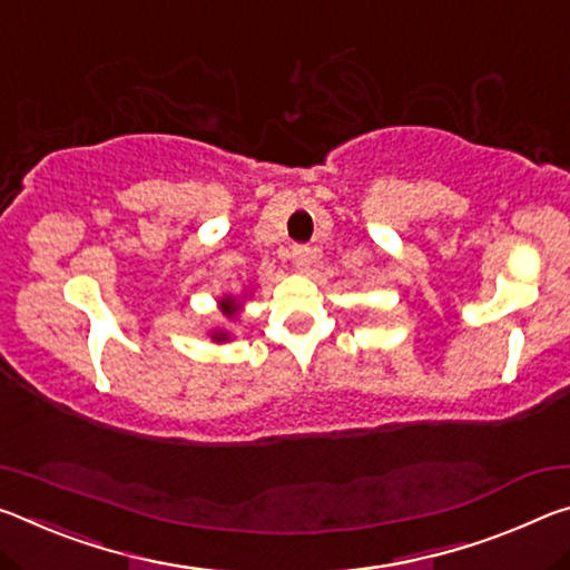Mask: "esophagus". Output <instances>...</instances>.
<instances>
[{
  "label": "esophagus",
  "mask_w": 570,
  "mask_h": 570,
  "mask_svg": "<svg viewBox=\"0 0 570 570\" xmlns=\"http://www.w3.org/2000/svg\"><path fill=\"white\" fill-rule=\"evenodd\" d=\"M320 258V253H317V248H309V246H294L292 248V261H294V266L296 268H309L314 261Z\"/></svg>",
  "instance_id": "esophagus-1"
}]
</instances>
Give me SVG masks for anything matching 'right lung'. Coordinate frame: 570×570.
Listing matches in <instances>:
<instances>
[{"mask_svg":"<svg viewBox=\"0 0 570 570\" xmlns=\"http://www.w3.org/2000/svg\"><path fill=\"white\" fill-rule=\"evenodd\" d=\"M220 306H223V312H225V314H228V317H233V314H236V312H238V306H236V304H233V299H225V302H223ZM215 337H218V340H225V334H215Z\"/></svg>","mask_w":570,"mask_h":570,"instance_id":"1","label":"right lung"}]
</instances>
